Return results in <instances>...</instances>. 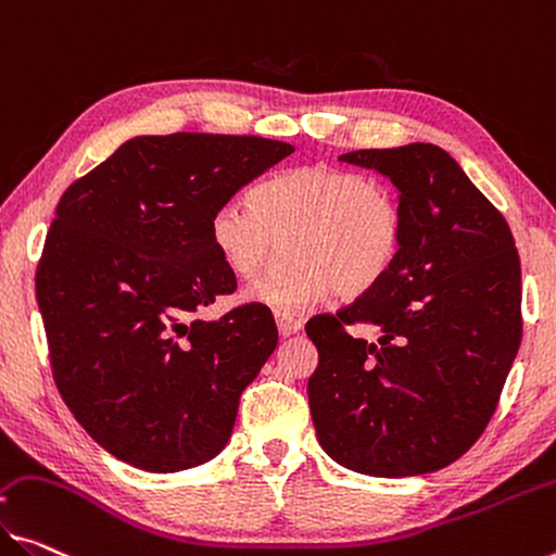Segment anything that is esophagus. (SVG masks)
Instances as JSON below:
<instances>
[{
    "instance_id": "1",
    "label": "esophagus",
    "mask_w": 556,
    "mask_h": 556,
    "mask_svg": "<svg viewBox=\"0 0 556 556\" xmlns=\"http://www.w3.org/2000/svg\"><path fill=\"white\" fill-rule=\"evenodd\" d=\"M276 323H278L280 336H283V338L295 336V332L303 328V323L298 320V318H293V315H290V313H276Z\"/></svg>"
}]
</instances>
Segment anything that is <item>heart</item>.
Listing matches in <instances>:
<instances>
[{"instance_id":"heart-1","label":"heart","mask_w":556,"mask_h":556,"mask_svg":"<svg viewBox=\"0 0 556 556\" xmlns=\"http://www.w3.org/2000/svg\"><path fill=\"white\" fill-rule=\"evenodd\" d=\"M403 233V203L390 186L328 164L280 170L255 186L253 203L226 201L208 220L213 251L236 278L258 276L288 238V266L249 293L283 313L332 290L343 301L367 295L395 266Z\"/></svg>"}]
</instances>
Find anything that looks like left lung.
<instances>
[{"label":"left lung","instance_id":"left-lung-1","mask_svg":"<svg viewBox=\"0 0 556 556\" xmlns=\"http://www.w3.org/2000/svg\"><path fill=\"white\" fill-rule=\"evenodd\" d=\"M340 161L388 176L405 213L382 283L307 320L318 367L307 403L338 465L372 477L434 472L463 457L497 409L522 340V266L502 213L432 143ZM376 336L365 341L354 330Z\"/></svg>","mask_w":556,"mask_h":556}]
</instances>
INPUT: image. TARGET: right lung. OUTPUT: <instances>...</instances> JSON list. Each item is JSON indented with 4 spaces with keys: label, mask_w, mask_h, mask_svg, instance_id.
I'll use <instances>...</instances> for the list:
<instances>
[{
    "label": "right lung",
    "mask_w": 556,
    "mask_h": 556,
    "mask_svg": "<svg viewBox=\"0 0 556 556\" xmlns=\"http://www.w3.org/2000/svg\"><path fill=\"white\" fill-rule=\"evenodd\" d=\"M290 153L263 136H136L59 199L37 266L51 375L114 457L178 472L226 447L278 328L263 303L201 318L238 288L208 220Z\"/></svg>",
    "instance_id": "obj_1"
}]
</instances>
